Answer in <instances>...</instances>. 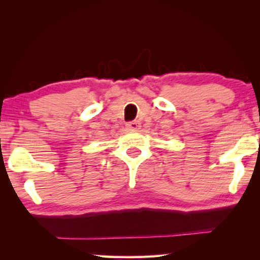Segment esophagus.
<instances>
[{"label": "esophagus", "instance_id": "1", "mask_svg": "<svg viewBox=\"0 0 260 260\" xmlns=\"http://www.w3.org/2000/svg\"><path fill=\"white\" fill-rule=\"evenodd\" d=\"M141 127V123L138 122V120H134V122H129L126 123V129L127 130H133V131H136Z\"/></svg>", "mask_w": 260, "mask_h": 260}]
</instances>
